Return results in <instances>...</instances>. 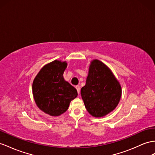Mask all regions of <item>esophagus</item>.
I'll return each mask as SVG.
<instances>
[{
    "label": "esophagus",
    "mask_w": 155,
    "mask_h": 155,
    "mask_svg": "<svg viewBox=\"0 0 155 155\" xmlns=\"http://www.w3.org/2000/svg\"><path fill=\"white\" fill-rule=\"evenodd\" d=\"M75 88H76V89H77V92H78V94H80V91H81V87L79 86H76V87H75Z\"/></svg>",
    "instance_id": "1"
}]
</instances>
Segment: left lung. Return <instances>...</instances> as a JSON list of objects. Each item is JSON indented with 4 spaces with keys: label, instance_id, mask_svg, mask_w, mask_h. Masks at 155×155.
Masks as SVG:
<instances>
[{
    "label": "left lung",
    "instance_id": "8db88e82",
    "mask_svg": "<svg viewBox=\"0 0 155 155\" xmlns=\"http://www.w3.org/2000/svg\"><path fill=\"white\" fill-rule=\"evenodd\" d=\"M81 94L88 112L100 118L117 107L122 88L111 70L102 61L94 59L90 62L86 84L81 88Z\"/></svg>",
    "mask_w": 155,
    "mask_h": 155
}]
</instances>
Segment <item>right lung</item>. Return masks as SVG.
Returning a JSON list of instances; mask_svg holds the SVG:
<instances>
[{
	"label": "right lung",
	"instance_id": "obj_1",
	"mask_svg": "<svg viewBox=\"0 0 155 155\" xmlns=\"http://www.w3.org/2000/svg\"><path fill=\"white\" fill-rule=\"evenodd\" d=\"M66 61L54 60L45 65L35 77L32 86L36 105L44 113L58 117L68 109L78 96L76 88L63 78Z\"/></svg>",
	"mask_w": 155,
	"mask_h": 155
}]
</instances>
